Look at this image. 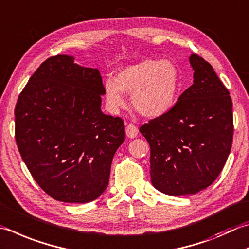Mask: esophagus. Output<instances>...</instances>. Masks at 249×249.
<instances>
[{
  "instance_id": "34e87169",
  "label": "esophagus",
  "mask_w": 249,
  "mask_h": 249,
  "mask_svg": "<svg viewBox=\"0 0 249 249\" xmlns=\"http://www.w3.org/2000/svg\"><path fill=\"white\" fill-rule=\"evenodd\" d=\"M126 135H127V137L130 139L136 138L138 135V128L136 127L134 124H128L126 126Z\"/></svg>"
}]
</instances>
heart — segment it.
Wrapping results in <instances>:
<instances>
[{
	"instance_id": "1",
	"label": "heart",
	"mask_w": 249,
	"mask_h": 249,
	"mask_svg": "<svg viewBox=\"0 0 249 249\" xmlns=\"http://www.w3.org/2000/svg\"><path fill=\"white\" fill-rule=\"evenodd\" d=\"M180 89L179 68L169 59H142L122 68L115 80L108 77L104 83L106 104L112 113L123 108L126 92L131 95L133 108L150 119L167 114L176 105Z\"/></svg>"
}]
</instances>
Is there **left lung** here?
<instances>
[{
    "label": "left lung",
    "mask_w": 249,
    "mask_h": 249,
    "mask_svg": "<svg viewBox=\"0 0 249 249\" xmlns=\"http://www.w3.org/2000/svg\"><path fill=\"white\" fill-rule=\"evenodd\" d=\"M193 84L167 114L140 127L151 149L153 187L168 196L196 194L215 181L230 154L232 100L213 67L192 53Z\"/></svg>",
    "instance_id": "obj_1"
}]
</instances>
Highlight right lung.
Instances as JSON below:
<instances>
[{"label": "right lung", "mask_w": 249, "mask_h": 249, "mask_svg": "<svg viewBox=\"0 0 249 249\" xmlns=\"http://www.w3.org/2000/svg\"><path fill=\"white\" fill-rule=\"evenodd\" d=\"M104 95L98 69L57 55L37 68L18 97V150L36 183L57 201L89 203L108 187L125 126L101 111Z\"/></svg>", "instance_id": "1"}]
</instances>
